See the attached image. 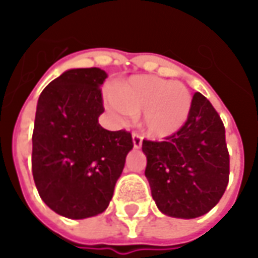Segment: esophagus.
I'll list each match as a JSON object with an SVG mask.
<instances>
[{
    "mask_svg": "<svg viewBox=\"0 0 258 258\" xmlns=\"http://www.w3.org/2000/svg\"><path fill=\"white\" fill-rule=\"evenodd\" d=\"M133 145H134V148H141V145H143V136H140L138 133H134L133 134Z\"/></svg>",
    "mask_w": 258,
    "mask_h": 258,
    "instance_id": "1",
    "label": "esophagus"
}]
</instances>
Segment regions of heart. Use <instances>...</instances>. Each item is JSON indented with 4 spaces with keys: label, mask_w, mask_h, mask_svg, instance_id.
<instances>
[{
    "label": "heart",
    "mask_w": 258,
    "mask_h": 258,
    "mask_svg": "<svg viewBox=\"0 0 258 258\" xmlns=\"http://www.w3.org/2000/svg\"><path fill=\"white\" fill-rule=\"evenodd\" d=\"M190 103L186 86L150 75L130 78L107 97L108 107L120 117L144 113V130L155 138L179 131L188 120Z\"/></svg>",
    "instance_id": "obj_1"
}]
</instances>
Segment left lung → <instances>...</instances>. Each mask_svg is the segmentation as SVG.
Masks as SVG:
<instances>
[{
    "mask_svg": "<svg viewBox=\"0 0 258 258\" xmlns=\"http://www.w3.org/2000/svg\"><path fill=\"white\" fill-rule=\"evenodd\" d=\"M145 176L158 209L171 217L195 219L220 201L229 183L225 125L201 93H195L188 120L165 141H143Z\"/></svg>",
    "mask_w": 258,
    "mask_h": 258,
    "instance_id": "left-lung-1",
    "label": "left lung"
}]
</instances>
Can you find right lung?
Wrapping results in <instances>:
<instances>
[{
    "label": "right lung",
    "mask_w": 258,
    "mask_h": 258,
    "mask_svg": "<svg viewBox=\"0 0 258 258\" xmlns=\"http://www.w3.org/2000/svg\"><path fill=\"white\" fill-rule=\"evenodd\" d=\"M99 68L70 69L41 93L32 136V173L42 201L69 219L97 216L114 194L133 138L99 124L104 111Z\"/></svg>",
    "instance_id": "obj_1"
}]
</instances>
